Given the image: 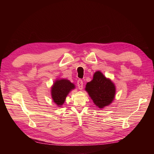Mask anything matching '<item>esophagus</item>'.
Wrapping results in <instances>:
<instances>
[{"label":"esophagus","instance_id":"34e87169","mask_svg":"<svg viewBox=\"0 0 154 154\" xmlns=\"http://www.w3.org/2000/svg\"><path fill=\"white\" fill-rule=\"evenodd\" d=\"M77 85L80 90L83 89V83L82 80H78L77 82Z\"/></svg>","mask_w":154,"mask_h":154}]
</instances>
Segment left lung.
<instances>
[{
    "label": "left lung",
    "mask_w": 154,
    "mask_h": 154,
    "mask_svg": "<svg viewBox=\"0 0 154 154\" xmlns=\"http://www.w3.org/2000/svg\"><path fill=\"white\" fill-rule=\"evenodd\" d=\"M85 91L94 103L98 108L103 109L114 100L116 87L110 79L98 71L94 74L92 80L87 83Z\"/></svg>",
    "instance_id": "left-lung-1"
}]
</instances>
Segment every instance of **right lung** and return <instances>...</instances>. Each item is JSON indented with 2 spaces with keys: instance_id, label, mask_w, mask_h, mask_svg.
<instances>
[{
  "instance_id": "obj_1",
  "label": "right lung",
  "mask_w": 154,
  "mask_h": 154,
  "mask_svg": "<svg viewBox=\"0 0 154 154\" xmlns=\"http://www.w3.org/2000/svg\"><path fill=\"white\" fill-rule=\"evenodd\" d=\"M74 88L75 85L66 79L56 80L51 87V96L56 105L62 106L69 93Z\"/></svg>"
}]
</instances>
